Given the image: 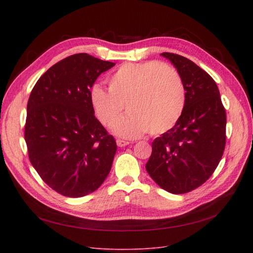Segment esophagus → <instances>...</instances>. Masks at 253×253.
Returning a JSON list of instances; mask_svg holds the SVG:
<instances>
[{"label":"esophagus","mask_w":253,"mask_h":253,"mask_svg":"<svg viewBox=\"0 0 253 253\" xmlns=\"http://www.w3.org/2000/svg\"><path fill=\"white\" fill-rule=\"evenodd\" d=\"M117 145L118 147H120V148H122V147H126V145H127V144H129V142L128 141H126V140H122V139H117Z\"/></svg>","instance_id":"obj_1"}]
</instances>
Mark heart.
Here are the masks:
<instances>
[{
  "mask_svg": "<svg viewBox=\"0 0 253 253\" xmlns=\"http://www.w3.org/2000/svg\"><path fill=\"white\" fill-rule=\"evenodd\" d=\"M109 89L94 85L91 108L98 120L111 126L126 108L128 113L115 122L113 131L138 138L151 131L163 134L178 121L186 106V87L179 73L158 61L126 63L108 79Z\"/></svg>",
  "mask_w": 253,
  "mask_h": 253,
  "instance_id": "b5f03b06",
  "label": "heart"
}]
</instances>
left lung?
<instances>
[{
  "mask_svg": "<svg viewBox=\"0 0 253 253\" xmlns=\"http://www.w3.org/2000/svg\"><path fill=\"white\" fill-rule=\"evenodd\" d=\"M186 87V106L169 131L152 142L145 165L157 185L173 194L188 193L210 178L226 144V111L215 81L193 61L163 52Z\"/></svg>",
  "mask_w": 253,
  "mask_h": 253,
  "instance_id": "1",
  "label": "left lung"
}]
</instances>
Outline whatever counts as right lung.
<instances>
[{"mask_svg":"<svg viewBox=\"0 0 253 253\" xmlns=\"http://www.w3.org/2000/svg\"><path fill=\"white\" fill-rule=\"evenodd\" d=\"M114 65L75 53L48 68L30 93L24 132L29 160L61 195L94 192L111 171L117 144L95 117L89 93Z\"/></svg>","mask_w":253,"mask_h":253,"instance_id":"obj_1","label":"right lung"}]
</instances>
